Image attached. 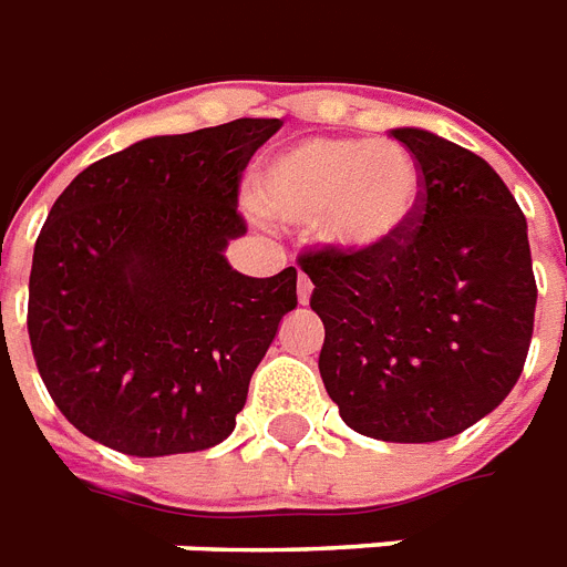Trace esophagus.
Here are the masks:
<instances>
[{
  "mask_svg": "<svg viewBox=\"0 0 567 567\" xmlns=\"http://www.w3.org/2000/svg\"><path fill=\"white\" fill-rule=\"evenodd\" d=\"M311 288H315V285H311V279L306 274H300V279H297V297H300V302L302 306H306V302H309V297H311Z\"/></svg>",
  "mask_w": 567,
  "mask_h": 567,
  "instance_id": "34e87169",
  "label": "esophagus"
}]
</instances>
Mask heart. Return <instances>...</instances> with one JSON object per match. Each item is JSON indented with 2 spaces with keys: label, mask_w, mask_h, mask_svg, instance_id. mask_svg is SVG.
Here are the masks:
<instances>
[{
  "label": "heart",
  "mask_w": 567,
  "mask_h": 567,
  "mask_svg": "<svg viewBox=\"0 0 567 567\" xmlns=\"http://www.w3.org/2000/svg\"><path fill=\"white\" fill-rule=\"evenodd\" d=\"M252 196L274 220H320V235L332 247L371 252L412 229L423 205V173L394 141L306 137L258 167Z\"/></svg>",
  "instance_id": "obj_1"
}]
</instances>
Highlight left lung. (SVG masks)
Returning a JSON list of instances; mask_svg holds the SVG:
<instances>
[{
    "label": "left lung",
    "instance_id": "left-lung-1",
    "mask_svg": "<svg viewBox=\"0 0 567 567\" xmlns=\"http://www.w3.org/2000/svg\"><path fill=\"white\" fill-rule=\"evenodd\" d=\"M391 135L423 173L412 229L371 252L309 249L300 267L327 329L320 377L347 426L426 444L474 426L515 388L538 288L527 217L492 164L423 128Z\"/></svg>",
    "mask_w": 567,
    "mask_h": 567
}]
</instances>
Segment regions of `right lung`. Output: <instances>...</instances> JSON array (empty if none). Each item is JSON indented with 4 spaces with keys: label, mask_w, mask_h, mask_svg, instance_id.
<instances>
[{
    "label": "right lung",
    "mask_w": 567,
    "mask_h": 567,
    "mask_svg": "<svg viewBox=\"0 0 567 567\" xmlns=\"http://www.w3.org/2000/svg\"><path fill=\"white\" fill-rule=\"evenodd\" d=\"M282 120L240 117L146 137L58 196L34 244L29 338L66 421L126 456L229 439L297 270L252 279L226 261L247 231L240 173Z\"/></svg>",
    "instance_id": "1"
}]
</instances>
